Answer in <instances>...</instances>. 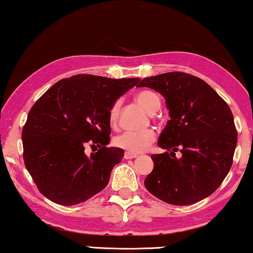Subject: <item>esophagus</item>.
<instances>
[{"label":"esophagus","instance_id":"1","mask_svg":"<svg viewBox=\"0 0 253 253\" xmlns=\"http://www.w3.org/2000/svg\"><path fill=\"white\" fill-rule=\"evenodd\" d=\"M137 156V154H132V153H129V152H126L125 153V155H124V158H125V160H131V158H136Z\"/></svg>","mask_w":253,"mask_h":253}]
</instances>
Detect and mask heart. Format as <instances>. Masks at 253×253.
Listing matches in <instances>:
<instances>
[{
	"label": "heart",
	"instance_id": "b5f03b06",
	"mask_svg": "<svg viewBox=\"0 0 253 253\" xmlns=\"http://www.w3.org/2000/svg\"><path fill=\"white\" fill-rule=\"evenodd\" d=\"M136 101L138 102L139 106H142L143 108L149 114H154L155 111L160 108L161 101L160 98L154 93L153 91L144 90L140 91L136 95ZM121 100L115 101L113 106L109 109V123L111 126H115L118 122L119 116V110H121ZM156 134L153 129H145L139 131H124L122 134L115 137L114 144L117 147L125 149V151L132 153V154H138L144 152L149 145H151L154 140H155Z\"/></svg>",
	"mask_w": 253,
	"mask_h": 253
}]
</instances>
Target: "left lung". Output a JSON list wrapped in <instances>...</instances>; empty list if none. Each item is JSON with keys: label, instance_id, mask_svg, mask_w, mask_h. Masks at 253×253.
Returning a JSON list of instances; mask_svg holds the SVG:
<instances>
[{"label": "left lung", "instance_id": "obj_1", "mask_svg": "<svg viewBox=\"0 0 253 253\" xmlns=\"http://www.w3.org/2000/svg\"><path fill=\"white\" fill-rule=\"evenodd\" d=\"M137 87L160 92L170 117L157 142L170 153L152 155L154 169L144 182L148 192L173 205L208 198L232 166L238 132L230 107L211 85L185 72L148 77Z\"/></svg>", "mask_w": 253, "mask_h": 253}]
</instances>
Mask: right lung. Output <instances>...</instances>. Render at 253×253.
<instances>
[{
    "label": "right lung",
    "instance_id": "1",
    "mask_svg": "<svg viewBox=\"0 0 253 253\" xmlns=\"http://www.w3.org/2000/svg\"><path fill=\"white\" fill-rule=\"evenodd\" d=\"M138 78L77 75L54 84L29 111L23 158L37 187L61 205L84 202L104 190L124 149L110 142L109 109ZM100 149L85 156L84 147Z\"/></svg>",
    "mask_w": 253,
    "mask_h": 253
}]
</instances>
